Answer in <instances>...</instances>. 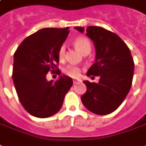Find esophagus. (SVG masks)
<instances>
[{
	"label": "esophagus",
	"mask_w": 146,
	"mask_h": 146,
	"mask_svg": "<svg viewBox=\"0 0 146 146\" xmlns=\"http://www.w3.org/2000/svg\"><path fill=\"white\" fill-rule=\"evenodd\" d=\"M79 81H80L79 79H75V78H74V79H73V83H74V84L78 83V82Z\"/></svg>",
	"instance_id": "1"
}]
</instances>
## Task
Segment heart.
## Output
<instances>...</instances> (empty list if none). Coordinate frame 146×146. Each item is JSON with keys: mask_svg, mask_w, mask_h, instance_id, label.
I'll return each instance as SVG.
<instances>
[{"mask_svg": "<svg viewBox=\"0 0 146 146\" xmlns=\"http://www.w3.org/2000/svg\"><path fill=\"white\" fill-rule=\"evenodd\" d=\"M74 46L78 49V50L82 54L86 53H89L91 50V44L89 39L84 38V37H78L74 40ZM65 46L62 45L58 50V57L59 59L62 60L64 54H65ZM63 72L65 74L68 75L70 77L78 78L80 75V68L74 64H69L65 67Z\"/></svg>", "mask_w": 146, "mask_h": 146, "instance_id": "1", "label": "heart"}]
</instances>
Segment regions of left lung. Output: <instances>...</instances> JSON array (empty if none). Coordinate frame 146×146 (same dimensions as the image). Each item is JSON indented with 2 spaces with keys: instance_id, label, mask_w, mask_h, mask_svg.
I'll return each instance as SVG.
<instances>
[{
  "instance_id": "left-lung-1",
  "label": "left lung",
  "mask_w": 146,
  "mask_h": 146,
  "mask_svg": "<svg viewBox=\"0 0 146 146\" xmlns=\"http://www.w3.org/2000/svg\"><path fill=\"white\" fill-rule=\"evenodd\" d=\"M83 33L84 27H74ZM86 35L96 50L95 63L87 76H100L98 83L84 81L87 90L81 100L90 112L106 115L122 104L129 92L134 74V60L125 42L112 32L99 26H89Z\"/></svg>"
}]
</instances>
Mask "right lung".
Segmentation results:
<instances>
[{
	"instance_id": "1",
	"label": "right lung",
	"mask_w": 146,
	"mask_h": 146,
	"mask_svg": "<svg viewBox=\"0 0 146 146\" xmlns=\"http://www.w3.org/2000/svg\"><path fill=\"white\" fill-rule=\"evenodd\" d=\"M68 29H39L25 38L14 54V85L23 107L34 117L46 118L57 113L73 85L72 78L60 73L56 82L46 79L49 71L57 68L58 50Z\"/></svg>"
}]
</instances>
